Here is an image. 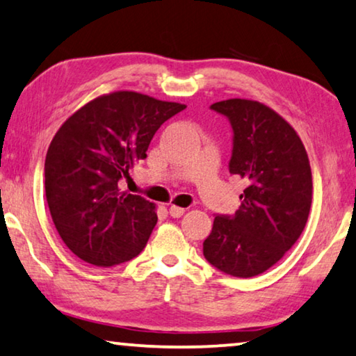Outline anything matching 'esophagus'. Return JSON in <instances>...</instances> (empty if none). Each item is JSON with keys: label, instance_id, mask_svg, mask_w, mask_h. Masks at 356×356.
I'll list each match as a JSON object with an SVG mask.
<instances>
[{"label": "esophagus", "instance_id": "obj_1", "mask_svg": "<svg viewBox=\"0 0 356 356\" xmlns=\"http://www.w3.org/2000/svg\"><path fill=\"white\" fill-rule=\"evenodd\" d=\"M184 212H185L184 207H177V206H171V207H169V216H171L172 218L182 217Z\"/></svg>", "mask_w": 356, "mask_h": 356}]
</instances>
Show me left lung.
I'll use <instances>...</instances> for the list:
<instances>
[{
  "label": "left lung",
  "instance_id": "left-lung-1",
  "mask_svg": "<svg viewBox=\"0 0 356 356\" xmlns=\"http://www.w3.org/2000/svg\"><path fill=\"white\" fill-rule=\"evenodd\" d=\"M233 129L229 174L249 184L233 216L216 213L202 242L213 268L233 277H253L285 255L306 227L312 172L295 129L258 101L227 99L211 106Z\"/></svg>",
  "mask_w": 356,
  "mask_h": 356
}]
</instances>
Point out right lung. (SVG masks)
Listing matches in <instances>:
<instances>
[{
	"label": "right lung",
	"mask_w": 356,
	"mask_h": 356,
	"mask_svg": "<svg viewBox=\"0 0 356 356\" xmlns=\"http://www.w3.org/2000/svg\"><path fill=\"white\" fill-rule=\"evenodd\" d=\"M179 103L115 92L71 115L44 165L50 216L67 249L99 268L129 261L156 225L154 202L120 193L118 182L147 156L156 129L184 111Z\"/></svg>",
	"instance_id": "right-lung-1"
}]
</instances>
